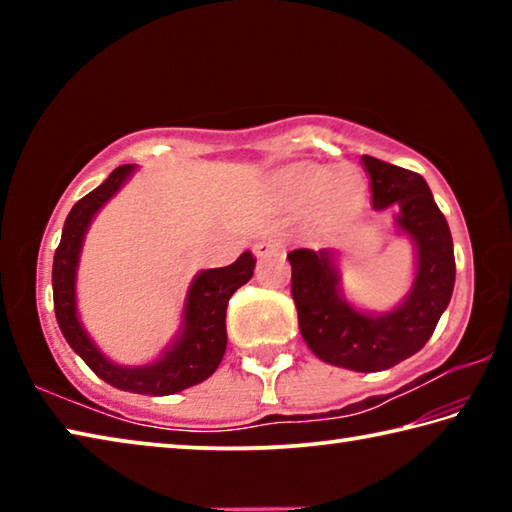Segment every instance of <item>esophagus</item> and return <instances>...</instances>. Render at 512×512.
I'll return each mask as SVG.
<instances>
[{"instance_id":"1","label":"esophagus","mask_w":512,"mask_h":512,"mask_svg":"<svg viewBox=\"0 0 512 512\" xmlns=\"http://www.w3.org/2000/svg\"><path fill=\"white\" fill-rule=\"evenodd\" d=\"M282 250V239L277 237H262L259 241H255L253 253L257 257H268V255H277Z\"/></svg>"}]
</instances>
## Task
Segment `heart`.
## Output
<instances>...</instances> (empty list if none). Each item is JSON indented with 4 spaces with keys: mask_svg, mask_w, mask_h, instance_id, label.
I'll use <instances>...</instances> for the list:
<instances>
[{
    "mask_svg": "<svg viewBox=\"0 0 512 512\" xmlns=\"http://www.w3.org/2000/svg\"><path fill=\"white\" fill-rule=\"evenodd\" d=\"M280 185L293 194L307 196L314 192H323V201L327 210L336 214H348L361 203L363 183L348 169H339L329 173L314 164H293L280 173Z\"/></svg>",
    "mask_w": 512,
    "mask_h": 512,
    "instance_id": "b5f03b06",
    "label": "heart"
}]
</instances>
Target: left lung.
Segmentation results:
<instances>
[{
  "label": "left lung",
  "instance_id": "obj_1",
  "mask_svg": "<svg viewBox=\"0 0 512 512\" xmlns=\"http://www.w3.org/2000/svg\"><path fill=\"white\" fill-rule=\"evenodd\" d=\"M372 207H400L397 228L409 235L418 273L409 296L386 314H363L343 300L329 250H291V296L300 334L318 359L357 372L397 366L424 348L452 300L456 262L452 232L420 173L363 155Z\"/></svg>",
  "mask_w": 512,
  "mask_h": 512
}]
</instances>
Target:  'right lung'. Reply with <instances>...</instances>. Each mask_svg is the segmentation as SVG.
<instances>
[{"instance_id":"add662e5","label":"right lung","mask_w":512,"mask_h":512,"mask_svg":"<svg viewBox=\"0 0 512 512\" xmlns=\"http://www.w3.org/2000/svg\"><path fill=\"white\" fill-rule=\"evenodd\" d=\"M135 164H121L103 183L83 196L72 207L63 225V237L54 255V309L60 332L79 357L88 363L94 375L110 386L140 395H173L205 381L219 368L228 343L225 332V309L239 287L253 277L255 257L250 250L239 255L235 264L223 268H207L192 282L185 298L183 332L176 343L149 366H117L103 357L97 345L85 332L76 314V266H79L81 246L90 223L103 205L119 192Z\"/></svg>"}]
</instances>
